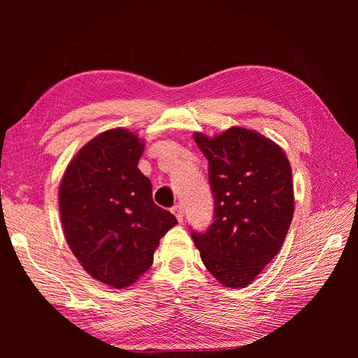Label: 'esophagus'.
<instances>
[{
	"instance_id": "34e87169",
	"label": "esophagus",
	"mask_w": 358,
	"mask_h": 358,
	"mask_svg": "<svg viewBox=\"0 0 358 358\" xmlns=\"http://www.w3.org/2000/svg\"><path fill=\"white\" fill-rule=\"evenodd\" d=\"M171 212L176 215V218H178V221L179 222H182L183 221V209H182V206L180 204H175L171 208Z\"/></svg>"
}]
</instances>
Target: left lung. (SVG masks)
Returning <instances> with one entry per match:
<instances>
[{
    "mask_svg": "<svg viewBox=\"0 0 358 358\" xmlns=\"http://www.w3.org/2000/svg\"><path fill=\"white\" fill-rule=\"evenodd\" d=\"M209 161L213 222L191 230L206 268L225 287L243 288L280 251L294 213L285 152L263 134L242 127L208 137L194 134Z\"/></svg>",
    "mask_w": 358,
    "mask_h": 358,
    "instance_id": "1",
    "label": "left lung"
}]
</instances>
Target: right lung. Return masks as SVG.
Masks as SVG:
<instances>
[{"mask_svg":"<svg viewBox=\"0 0 358 358\" xmlns=\"http://www.w3.org/2000/svg\"><path fill=\"white\" fill-rule=\"evenodd\" d=\"M145 143L124 128L107 129L71 159L59 185L67 243L94 279L113 288L136 282L154 262L159 239L178 224L152 200L137 169Z\"/></svg>","mask_w":358,"mask_h":358,"instance_id":"1","label":"right lung"}]
</instances>
